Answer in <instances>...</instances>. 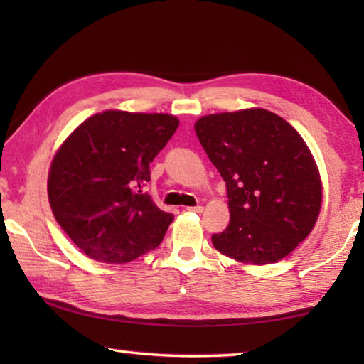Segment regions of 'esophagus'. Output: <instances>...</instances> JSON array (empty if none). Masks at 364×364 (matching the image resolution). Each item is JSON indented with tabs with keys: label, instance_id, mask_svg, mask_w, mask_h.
I'll list each match as a JSON object with an SVG mask.
<instances>
[{
	"label": "esophagus",
	"instance_id": "obj_1",
	"mask_svg": "<svg viewBox=\"0 0 364 364\" xmlns=\"http://www.w3.org/2000/svg\"><path fill=\"white\" fill-rule=\"evenodd\" d=\"M186 210H189V212H196V213H202V212H204V207H202V205H196V207H186Z\"/></svg>",
	"mask_w": 364,
	"mask_h": 364
}]
</instances>
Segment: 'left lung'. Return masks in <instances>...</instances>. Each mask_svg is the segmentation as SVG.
Listing matches in <instances>:
<instances>
[{
  "label": "left lung",
  "mask_w": 364,
  "mask_h": 364,
  "mask_svg": "<svg viewBox=\"0 0 364 364\" xmlns=\"http://www.w3.org/2000/svg\"><path fill=\"white\" fill-rule=\"evenodd\" d=\"M194 130L226 183L230 225L220 254L244 264L286 258L316 225L323 181L299 132L267 109L200 117Z\"/></svg>",
  "instance_id": "obj_1"
}]
</instances>
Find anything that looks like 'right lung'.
<instances>
[{
  "instance_id": "add662e5",
  "label": "right lung",
  "mask_w": 364,
  "mask_h": 364,
  "mask_svg": "<svg viewBox=\"0 0 364 364\" xmlns=\"http://www.w3.org/2000/svg\"><path fill=\"white\" fill-rule=\"evenodd\" d=\"M170 114L104 110L59 146L48 175L51 210L72 242L102 263H128L162 242L173 215L143 194L149 164L173 136Z\"/></svg>"
}]
</instances>
